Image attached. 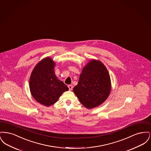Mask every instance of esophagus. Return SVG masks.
Wrapping results in <instances>:
<instances>
[{"instance_id": "esophagus-1", "label": "esophagus", "mask_w": 151, "mask_h": 151, "mask_svg": "<svg viewBox=\"0 0 151 151\" xmlns=\"http://www.w3.org/2000/svg\"><path fill=\"white\" fill-rule=\"evenodd\" d=\"M68 88H69V90L72 91V89H73V86H72V85H68Z\"/></svg>"}]
</instances>
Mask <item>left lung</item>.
I'll list each match as a JSON object with an SVG mask.
<instances>
[{"mask_svg":"<svg viewBox=\"0 0 151 151\" xmlns=\"http://www.w3.org/2000/svg\"><path fill=\"white\" fill-rule=\"evenodd\" d=\"M111 89V80L106 67L100 60L92 59L83 67L73 91L84 106L91 109L107 100Z\"/></svg>","mask_w":151,"mask_h":151,"instance_id":"8db88e82","label":"left lung"}]
</instances>
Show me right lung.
<instances>
[{
  "label": "right lung",
  "mask_w": 151,
  "mask_h": 151,
  "mask_svg": "<svg viewBox=\"0 0 151 151\" xmlns=\"http://www.w3.org/2000/svg\"><path fill=\"white\" fill-rule=\"evenodd\" d=\"M55 62L51 58H45L36 65L29 79L32 96L45 106L54 104L63 92L68 91L67 86L55 75Z\"/></svg>",
  "instance_id": "obj_1"
}]
</instances>
